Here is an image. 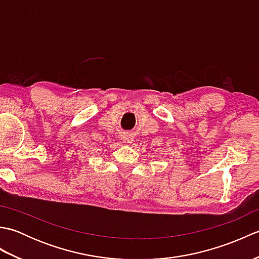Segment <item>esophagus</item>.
Returning a JSON list of instances; mask_svg holds the SVG:
<instances>
[{"mask_svg": "<svg viewBox=\"0 0 259 259\" xmlns=\"http://www.w3.org/2000/svg\"><path fill=\"white\" fill-rule=\"evenodd\" d=\"M123 141L125 142V144H131V142H133V138H131L130 136H124Z\"/></svg>", "mask_w": 259, "mask_h": 259, "instance_id": "34e87169", "label": "esophagus"}]
</instances>
